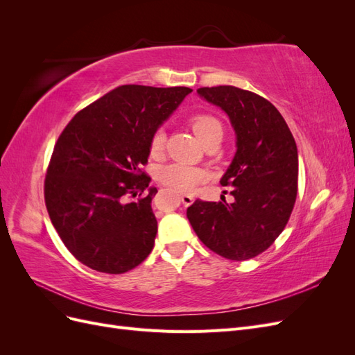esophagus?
<instances>
[{"instance_id": "obj_1", "label": "esophagus", "mask_w": 355, "mask_h": 355, "mask_svg": "<svg viewBox=\"0 0 355 355\" xmlns=\"http://www.w3.org/2000/svg\"><path fill=\"white\" fill-rule=\"evenodd\" d=\"M180 201L185 207H188V206H191L192 202H194V197L189 196V194H180Z\"/></svg>"}]
</instances>
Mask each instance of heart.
<instances>
[{"label":"heart","instance_id":"obj_1","mask_svg":"<svg viewBox=\"0 0 355 355\" xmlns=\"http://www.w3.org/2000/svg\"><path fill=\"white\" fill-rule=\"evenodd\" d=\"M191 125L194 128L196 135L200 137L202 144H206L211 139L220 137L223 135V125L218 116L209 112H200L191 116ZM166 146V133L163 128H157L154 132L151 142H149V151L153 157L163 154ZM202 170L197 167H191L182 163H171L159 167L157 171V179L161 184L179 192H191L196 185L202 179Z\"/></svg>","mask_w":355,"mask_h":355}]
</instances>
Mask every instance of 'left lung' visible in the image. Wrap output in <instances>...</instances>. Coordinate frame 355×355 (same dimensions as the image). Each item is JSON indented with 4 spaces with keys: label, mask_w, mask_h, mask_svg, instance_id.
<instances>
[{
    "label": "left lung",
    "mask_w": 355,
    "mask_h": 355,
    "mask_svg": "<svg viewBox=\"0 0 355 355\" xmlns=\"http://www.w3.org/2000/svg\"><path fill=\"white\" fill-rule=\"evenodd\" d=\"M201 98L228 114L237 135L220 185L232 187V202L196 200L187 210L198 239L231 261L261 254L283 232L297 196V148L275 106L234 85L201 87Z\"/></svg>",
    "instance_id": "1"
}]
</instances>
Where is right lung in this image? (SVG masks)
Returning <instances> with one entry per match:
<instances>
[{"instance_id": "obj_1", "label": "right lung", "mask_w": 355, "mask_h": 355, "mask_svg": "<svg viewBox=\"0 0 355 355\" xmlns=\"http://www.w3.org/2000/svg\"><path fill=\"white\" fill-rule=\"evenodd\" d=\"M189 87L127 84L85 106L63 128L44 180L53 227L67 249L85 266L123 274L151 253L157 219L148 196L149 142Z\"/></svg>"}]
</instances>
